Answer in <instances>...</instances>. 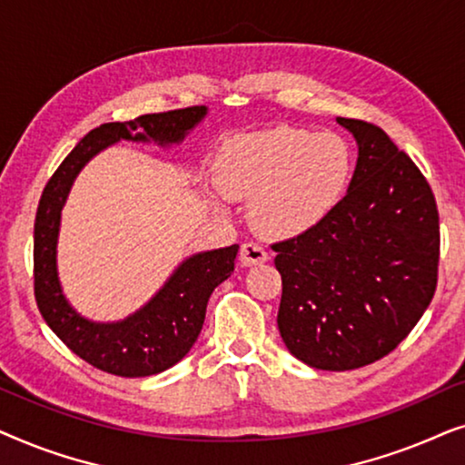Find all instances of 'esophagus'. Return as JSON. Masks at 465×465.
Listing matches in <instances>:
<instances>
[{"label":"esophagus","mask_w":465,"mask_h":465,"mask_svg":"<svg viewBox=\"0 0 465 465\" xmlns=\"http://www.w3.org/2000/svg\"><path fill=\"white\" fill-rule=\"evenodd\" d=\"M241 262L245 266H252V264H262L269 260V252L264 250L260 243H253V241H247V243L241 245V253H239Z\"/></svg>","instance_id":"34e87169"}]
</instances>
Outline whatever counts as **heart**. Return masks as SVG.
<instances>
[{"instance_id": "1", "label": "heart", "mask_w": 465, "mask_h": 465, "mask_svg": "<svg viewBox=\"0 0 465 465\" xmlns=\"http://www.w3.org/2000/svg\"><path fill=\"white\" fill-rule=\"evenodd\" d=\"M351 175L353 152L345 137L279 126L228 142L215 180L231 199L252 201L258 228L288 237L326 220Z\"/></svg>"}]
</instances>
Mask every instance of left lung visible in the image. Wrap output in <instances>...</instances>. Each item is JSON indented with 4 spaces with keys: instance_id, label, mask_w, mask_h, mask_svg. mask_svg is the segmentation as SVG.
I'll list each match as a JSON object with an SVG mask.
<instances>
[{
    "instance_id": "obj_1",
    "label": "left lung",
    "mask_w": 465,
    "mask_h": 465,
    "mask_svg": "<svg viewBox=\"0 0 465 465\" xmlns=\"http://www.w3.org/2000/svg\"><path fill=\"white\" fill-rule=\"evenodd\" d=\"M336 120L358 142L347 194L320 224L271 247L285 347L304 364L341 372L385 358L421 320L438 283L440 226L411 156L377 124Z\"/></svg>"
}]
</instances>
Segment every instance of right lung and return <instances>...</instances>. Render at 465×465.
<instances>
[{
    "label": "right lung",
    "instance_id": "1",
    "mask_svg": "<svg viewBox=\"0 0 465 465\" xmlns=\"http://www.w3.org/2000/svg\"><path fill=\"white\" fill-rule=\"evenodd\" d=\"M207 114L205 105L143 114L129 123L93 129L44 188L34 231V290L37 309L50 330L72 351L99 371L116 377H150L177 364L199 339L212 292L232 275L239 245L203 252L182 262L164 288L135 315L116 323H94L69 307L56 277V234L63 203L74 177L99 150L120 142L177 143Z\"/></svg>",
    "mask_w": 465,
    "mask_h": 465
}]
</instances>
